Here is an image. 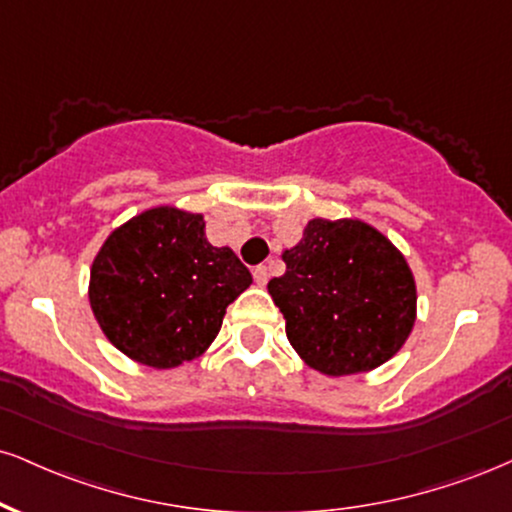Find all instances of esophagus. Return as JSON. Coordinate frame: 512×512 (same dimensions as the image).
Here are the masks:
<instances>
[{"mask_svg":"<svg viewBox=\"0 0 512 512\" xmlns=\"http://www.w3.org/2000/svg\"><path fill=\"white\" fill-rule=\"evenodd\" d=\"M252 276H255L257 286H267V281H269V269L264 267V264H260V267L252 269Z\"/></svg>","mask_w":512,"mask_h":512,"instance_id":"obj_1","label":"esophagus"}]
</instances>
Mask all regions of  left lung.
Returning <instances> with one entry per match:
<instances>
[{
  "mask_svg": "<svg viewBox=\"0 0 512 512\" xmlns=\"http://www.w3.org/2000/svg\"><path fill=\"white\" fill-rule=\"evenodd\" d=\"M269 281L291 346L329 377L367 372L398 353L415 324L417 291L405 257L357 219H312Z\"/></svg>",
  "mask_w": 512,
  "mask_h": 512,
  "instance_id": "left-lung-1",
  "label": "left lung"
}]
</instances>
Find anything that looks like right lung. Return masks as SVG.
<instances>
[{"mask_svg":"<svg viewBox=\"0 0 512 512\" xmlns=\"http://www.w3.org/2000/svg\"><path fill=\"white\" fill-rule=\"evenodd\" d=\"M252 283L229 248H214L202 214L155 207L104 240L90 272V305L121 353L150 367L202 355L226 307Z\"/></svg>","mask_w":512,"mask_h":512,"instance_id":"add662e5","label":"right lung"}]
</instances>
